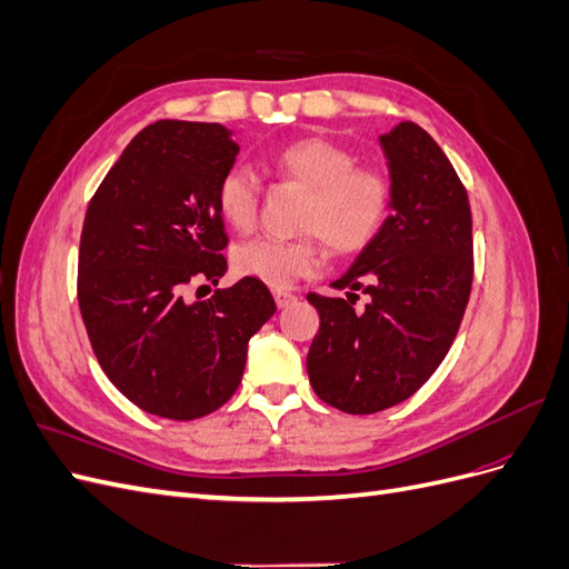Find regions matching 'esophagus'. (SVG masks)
Masks as SVG:
<instances>
[{"label":"esophagus","instance_id":"obj_1","mask_svg":"<svg viewBox=\"0 0 569 569\" xmlns=\"http://www.w3.org/2000/svg\"><path fill=\"white\" fill-rule=\"evenodd\" d=\"M272 297H274V303H278V308H287L289 303L297 301V297L291 295V291H287V289H274Z\"/></svg>","mask_w":569,"mask_h":569}]
</instances>
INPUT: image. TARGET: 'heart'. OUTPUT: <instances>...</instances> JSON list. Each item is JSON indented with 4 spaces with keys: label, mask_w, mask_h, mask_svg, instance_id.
Segmentation results:
<instances>
[{
    "label": "heart",
    "mask_w": 569,
    "mask_h": 569,
    "mask_svg": "<svg viewBox=\"0 0 569 569\" xmlns=\"http://www.w3.org/2000/svg\"><path fill=\"white\" fill-rule=\"evenodd\" d=\"M272 173L308 189L299 237H256L232 251L234 272L282 289L322 263V242L335 253L363 251L391 211V180L380 168L358 166V157L325 137H303L272 153ZM216 206L237 232L256 226L261 182L247 166H234L218 180Z\"/></svg>",
    "instance_id": "1"
}]
</instances>
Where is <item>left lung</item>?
<instances>
[{
  "label": "left lung",
  "instance_id": "1",
  "mask_svg": "<svg viewBox=\"0 0 569 569\" xmlns=\"http://www.w3.org/2000/svg\"><path fill=\"white\" fill-rule=\"evenodd\" d=\"M391 173V209L382 230L332 287L311 291L320 330L306 358L313 391L351 416L410 399L441 360L470 299L475 256L465 184L441 147L418 123L380 137ZM356 290L371 297L363 312Z\"/></svg>",
  "mask_w": 569,
  "mask_h": 569
}]
</instances>
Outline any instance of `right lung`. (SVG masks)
<instances>
[{"mask_svg":"<svg viewBox=\"0 0 569 569\" xmlns=\"http://www.w3.org/2000/svg\"><path fill=\"white\" fill-rule=\"evenodd\" d=\"M239 153L218 123L157 120L120 153L90 199L78 253V303L116 389L151 416L197 420L242 382L249 339L274 313L244 278L189 303L192 282L228 270L218 180Z\"/></svg>","mask_w":569,"mask_h":569,"instance_id":"obj_1","label":"right lung"}]
</instances>
